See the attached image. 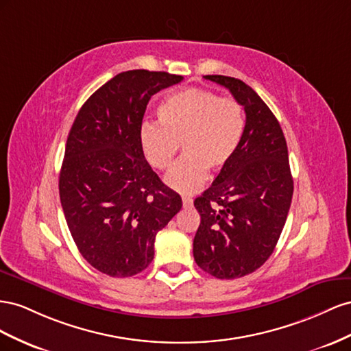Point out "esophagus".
Returning <instances> with one entry per match:
<instances>
[{"mask_svg":"<svg viewBox=\"0 0 351 351\" xmlns=\"http://www.w3.org/2000/svg\"><path fill=\"white\" fill-rule=\"evenodd\" d=\"M182 206L186 208V207H191L193 206V199L189 197H182Z\"/></svg>","mask_w":351,"mask_h":351,"instance_id":"1","label":"esophagus"}]
</instances>
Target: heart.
<instances>
[{
  "mask_svg": "<svg viewBox=\"0 0 351 351\" xmlns=\"http://www.w3.org/2000/svg\"><path fill=\"white\" fill-rule=\"evenodd\" d=\"M156 123L139 132L149 166L167 170L179 144L184 157L166 175V185L179 194H194L206 182L207 172H219L235 156L244 134V113L235 99L220 98L204 88H188L163 99Z\"/></svg>",
  "mask_w": 351,
  "mask_h": 351,
  "instance_id": "b5f03b06",
  "label": "heart"
}]
</instances>
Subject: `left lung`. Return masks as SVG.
<instances>
[{
    "label": "left lung",
    "instance_id": "1",
    "mask_svg": "<svg viewBox=\"0 0 351 351\" xmlns=\"http://www.w3.org/2000/svg\"><path fill=\"white\" fill-rule=\"evenodd\" d=\"M244 107L245 126L235 156L195 198L202 222L194 260L219 279L254 272L274 253L294 191L288 148L275 114L253 88L235 77L207 75Z\"/></svg>",
    "mask_w": 351,
    "mask_h": 351
}]
</instances>
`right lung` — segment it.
<instances>
[{"label": "right lung", "instance_id": "1", "mask_svg": "<svg viewBox=\"0 0 351 351\" xmlns=\"http://www.w3.org/2000/svg\"><path fill=\"white\" fill-rule=\"evenodd\" d=\"M182 79L144 69L119 73L86 99L69 132L60 202L79 253L108 276L143 272L157 232L182 207L139 144L149 98Z\"/></svg>", "mask_w": 351, "mask_h": 351}]
</instances>
